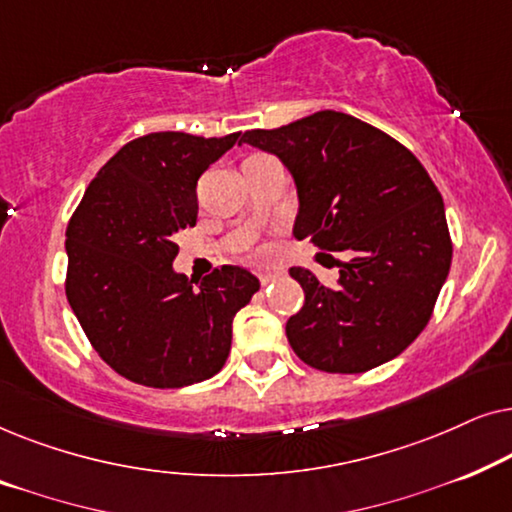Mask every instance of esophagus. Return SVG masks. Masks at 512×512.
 Masks as SVG:
<instances>
[{
	"label": "esophagus",
	"mask_w": 512,
	"mask_h": 512,
	"mask_svg": "<svg viewBox=\"0 0 512 512\" xmlns=\"http://www.w3.org/2000/svg\"><path fill=\"white\" fill-rule=\"evenodd\" d=\"M279 275H277V272H261V275H258V279H261V284L263 286H268V284H272V282H275V279H277Z\"/></svg>",
	"instance_id": "1"
}]
</instances>
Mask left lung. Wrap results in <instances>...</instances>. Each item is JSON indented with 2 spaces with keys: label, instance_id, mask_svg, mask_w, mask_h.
Listing matches in <instances>:
<instances>
[{
  "label": "left lung",
  "instance_id": "1",
  "mask_svg": "<svg viewBox=\"0 0 512 512\" xmlns=\"http://www.w3.org/2000/svg\"><path fill=\"white\" fill-rule=\"evenodd\" d=\"M244 142L277 156L293 177V235L352 254L335 289L289 268L305 291L286 321L293 352L326 373H366L396 359L429 324L452 263L443 198L422 163L382 130L331 109L249 130Z\"/></svg>",
  "mask_w": 512,
  "mask_h": 512
}]
</instances>
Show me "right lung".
Segmentation results:
<instances>
[{
    "label": "right lung",
    "instance_id": "obj_1",
    "mask_svg": "<svg viewBox=\"0 0 512 512\" xmlns=\"http://www.w3.org/2000/svg\"><path fill=\"white\" fill-rule=\"evenodd\" d=\"M242 142L151 132L125 144L90 181L67 226V300L95 352L118 375L156 389L214 377L235 314L261 289L223 265L193 282L174 270V235L198 221L200 174Z\"/></svg>",
    "mask_w": 512,
    "mask_h": 512
}]
</instances>
